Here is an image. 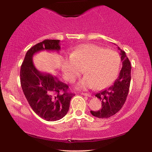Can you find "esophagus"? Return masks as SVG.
<instances>
[{
  "label": "esophagus",
  "mask_w": 152,
  "mask_h": 152,
  "mask_svg": "<svg viewBox=\"0 0 152 152\" xmlns=\"http://www.w3.org/2000/svg\"><path fill=\"white\" fill-rule=\"evenodd\" d=\"M82 95H84V96H87V97H91V95L89 94V93H81Z\"/></svg>",
  "instance_id": "34e87169"
}]
</instances>
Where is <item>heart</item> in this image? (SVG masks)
Masks as SVG:
<instances>
[{"mask_svg":"<svg viewBox=\"0 0 152 152\" xmlns=\"http://www.w3.org/2000/svg\"><path fill=\"white\" fill-rule=\"evenodd\" d=\"M120 57L117 52L95 44H85L70 53L62 66L64 77L72 83L83 72L86 75L77 83V88H104L117 76Z\"/></svg>","mask_w":152,"mask_h":152,"instance_id":"b5f03b06","label":"heart"}]
</instances>
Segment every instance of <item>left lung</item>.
<instances>
[{"label":"left lung","instance_id":"obj_1","mask_svg":"<svg viewBox=\"0 0 152 152\" xmlns=\"http://www.w3.org/2000/svg\"><path fill=\"white\" fill-rule=\"evenodd\" d=\"M120 50L122 67L119 75L113 84L97 93L95 96L102 101V109L99 111H91V114L99 118H108L115 115L122 109L125 102L129 90L132 66L125 52Z\"/></svg>","mask_w":152,"mask_h":152}]
</instances>
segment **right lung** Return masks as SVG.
Returning <instances> with one entry per match:
<instances>
[{
  "instance_id": "add662e5",
  "label": "right lung",
  "mask_w": 152,
  "mask_h": 152,
  "mask_svg": "<svg viewBox=\"0 0 152 152\" xmlns=\"http://www.w3.org/2000/svg\"><path fill=\"white\" fill-rule=\"evenodd\" d=\"M59 40L45 39L27 52L20 70V85L29 104L34 113L47 121L64 118L69 110L70 99L75 94L68 91V86L57 77L42 73L35 68L32 57L42 50L59 51Z\"/></svg>"
}]
</instances>
